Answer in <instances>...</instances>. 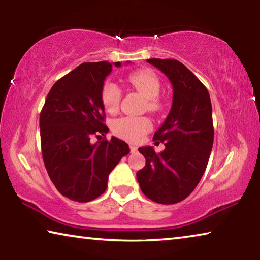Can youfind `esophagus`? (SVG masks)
<instances>
[{
  "mask_svg": "<svg viewBox=\"0 0 260 260\" xmlns=\"http://www.w3.org/2000/svg\"><path fill=\"white\" fill-rule=\"evenodd\" d=\"M129 149H131V152H135L138 150V147H135L134 144H129Z\"/></svg>",
  "mask_w": 260,
  "mask_h": 260,
  "instance_id": "esophagus-1",
  "label": "esophagus"
}]
</instances>
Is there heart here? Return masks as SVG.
<instances>
[{
    "mask_svg": "<svg viewBox=\"0 0 260 260\" xmlns=\"http://www.w3.org/2000/svg\"><path fill=\"white\" fill-rule=\"evenodd\" d=\"M127 80L147 98L146 109L150 112L159 111L161 102L159 99V78L149 69H141L132 72ZM121 100L120 87L113 81H105L101 89V102L109 113H116ZM152 128V122L148 117L126 116L118 118L111 124L112 133L122 140L138 142L142 136Z\"/></svg>",
    "mask_w": 260,
    "mask_h": 260,
    "instance_id": "1",
    "label": "heart"
}]
</instances>
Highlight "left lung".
I'll list each match as a JSON object with an SVG mask.
<instances>
[{"mask_svg": "<svg viewBox=\"0 0 260 260\" xmlns=\"http://www.w3.org/2000/svg\"><path fill=\"white\" fill-rule=\"evenodd\" d=\"M173 86L172 108L153 135L165 150L139 148L146 166L136 173L142 192L159 204H175L190 195L203 177L213 146L212 105L200 79L177 59H147Z\"/></svg>", "mask_w": 260, "mask_h": 260, "instance_id": "8db88e82", "label": "left lung"}]
</instances>
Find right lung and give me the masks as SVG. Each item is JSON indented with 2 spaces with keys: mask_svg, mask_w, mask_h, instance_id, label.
<instances>
[{
  "mask_svg": "<svg viewBox=\"0 0 260 260\" xmlns=\"http://www.w3.org/2000/svg\"><path fill=\"white\" fill-rule=\"evenodd\" d=\"M111 71L109 61L80 64L55 82L40 113L47 172L61 195L79 203L102 195L110 172L129 152L128 144L114 136L91 143L93 136L99 139L109 131L101 89Z\"/></svg>",
  "mask_w": 260,
  "mask_h": 260,
  "instance_id": "1",
  "label": "right lung"
}]
</instances>
